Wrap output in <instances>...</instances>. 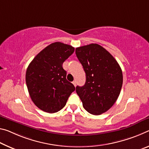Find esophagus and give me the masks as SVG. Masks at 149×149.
I'll list each match as a JSON object with an SVG mask.
<instances>
[{
  "label": "esophagus",
  "instance_id": "obj_1",
  "mask_svg": "<svg viewBox=\"0 0 149 149\" xmlns=\"http://www.w3.org/2000/svg\"><path fill=\"white\" fill-rule=\"evenodd\" d=\"M72 84H74V86H76V85H77V82L75 81V80H74V81L72 82Z\"/></svg>",
  "mask_w": 149,
  "mask_h": 149
}]
</instances>
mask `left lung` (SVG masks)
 <instances>
[{"label":"left lung","instance_id":"8db88e82","mask_svg":"<svg viewBox=\"0 0 149 149\" xmlns=\"http://www.w3.org/2000/svg\"><path fill=\"white\" fill-rule=\"evenodd\" d=\"M75 52L86 78L83 86L76 87L77 93L88 113L100 115L118 98L123 84L122 70L115 58L96 43L77 47Z\"/></svg>","mask_w":149,"mask_h":149}]
</instances>
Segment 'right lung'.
<instances>
[{
  "instance_id": "add662e5",
  "label": "right lung",
  "mask_w": 149,
  "mask_h": 149,
  "mask_svg": "<svg viewBox=\"0 0 149 149\" xmlns=\"http://www.w3.org/2000/svg\"><path fill=\"white\" fill-rule=\"evenodd\" d=\"M74 52L61 42L49 45L28 65L26 82L31 100L43 111L53 113L64 108L75 87L66 79L63 63Z\"/></svg>"
}]
</instances>
